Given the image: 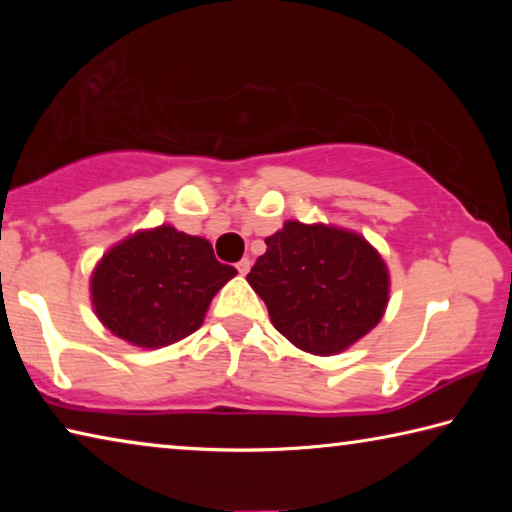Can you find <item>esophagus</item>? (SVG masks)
I'll return each instance as SVG.
<instances>
[{"instance_id": "34e87169", "label": "esophagus", "mask_w": 512, "mask_h": 512, "mask_svg": "<svg viewBox=\"0 0 512 512\" xmlns=\"http://www.w3.org/2000/svg\"><path fill=\"white\" fill-rule=\"evenodd\" d=\"M237 271H239V275H246L250 271V259L248 257H244L241 262H237Z\"/></svg>"}]
</instances>
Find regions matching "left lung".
<instances>
[{"label": "left lung", "instance_id": "1", "mask_svg": "<svg viewBox=\"0 0 512 512\" xmlns=\"http://www.w3.org/2000/svg\"><path fill=\"white\" fill-rule=\"evenodd\" d=\"M246 280L277 332L320 357L366 336L388 305V271L377 250L354 232L320 223H284Z\"/></svg>", "mask_w": 512, "mask_h": 512}]
</instances>
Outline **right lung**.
<instances>
[{
    "instance_id": "obj_1",
    "label": "right lung",
    "mask_w": 512,
    "mask_h": 512,
    "mask_svg": "<svg viewBox=\"0 0 512 512\" xmlns=\"http://www.w3.org/2000/svg\"><path fill=\"white\" fill-rule=\"evenodd\" d=\"M235 266L221 264L207 239L171 225L110 248L92 273V305L103 325L137 348H162L194 334Z\"/></svg>"
}]
</instances>
